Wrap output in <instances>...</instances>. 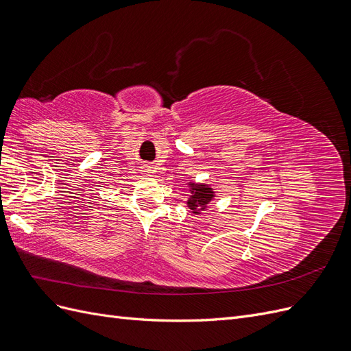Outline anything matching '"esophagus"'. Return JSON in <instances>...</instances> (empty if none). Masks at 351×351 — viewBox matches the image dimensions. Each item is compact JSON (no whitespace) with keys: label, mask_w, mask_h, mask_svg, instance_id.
I'll return each mask as SVG.
<instances>
[{"label":"esophagus","mask_w":351,"mask_h":351,"mask_svg":"<svg viewBox=\"0 0 351 351\" xmlns=\"http://www.w3.org/2000/svg\"><path fill=\"white\" fill-rule=\"evenodd\" d=\"M151 171V167H143V173H149Z\"/></svg>","instance_id":"1"}]
</instances>
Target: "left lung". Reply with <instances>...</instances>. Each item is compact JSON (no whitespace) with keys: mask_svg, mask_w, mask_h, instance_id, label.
Segmentation results:
<instances>
[{"mask_svg":"<svg viewBox=\"0 0 351 351\" xmlns=\"http://www.w3.org/2000/svg\"><path fill=\"white\" fill-rule=\"evenodd\" d=\"M193 196L189 199V206L190 208H195L197 205H206L208 202L214 197V195H212L210 189L209 187H205V186H200V187H196L195 192H192Z\"/></svg>","mask_w":351,"mask_h":351,"instance_id":"obj_1","label":"left lung"}]
</instances>
